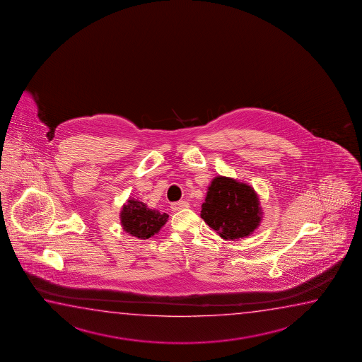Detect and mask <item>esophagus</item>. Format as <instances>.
I'll return each instance as SVG.
<instances>
[{
	"label": "esophagus",
	"instance_id": "34e87169",
	"mask_svg": "<svg viewBox=\"0 0 362 362\" xmlns=\"http://www.w3.org/2000/svg\"><path fill=\"white\" fill-rule=\"evenodd\" d=\"M173 211H182V209H187V208H189V203L185 201L175 202V203H172Z\"/></svg>",
	"mask_w": 362,
	"mask_h": 362
}]
</instances>
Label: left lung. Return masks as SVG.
Wrapping results in <instances>:
<instances>
[{
  "instance_id": "left-lung-1",
  "label": "left lung",
  "mask_w": 362,
  "mask_h": 362,
  "mask_svg": "<svg viewBox=\"0 0 362 362\" xmlns=\"http://www.w3.org/2000/svg\"><path fill=\"white\" fill-rule=\"evenodd\" d=\"M201 217L223 240L245 238L262 221L258 195L248 184L219 175L208 187Z\"/></svg>"
}]
</instances>
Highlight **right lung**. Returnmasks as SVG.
<instances>
[{
	"instance_id": "right-lung-1",
	"label": "right lung",
	"mask_w": 362,
	"mask_h": 362,
	"mask_svg": "<svg viewBox=\"0 0 362 362\" xmlns=\"http://www.w3.org/2000/svg\"><path fill=\"white\" fill-rule=\"evenodd\" d=\"M168 217L167 213L151 209L134 198H129L120 211L122 229L140 240H148L158 233L167 223Z\"/></svg>"
}]
</instances>
